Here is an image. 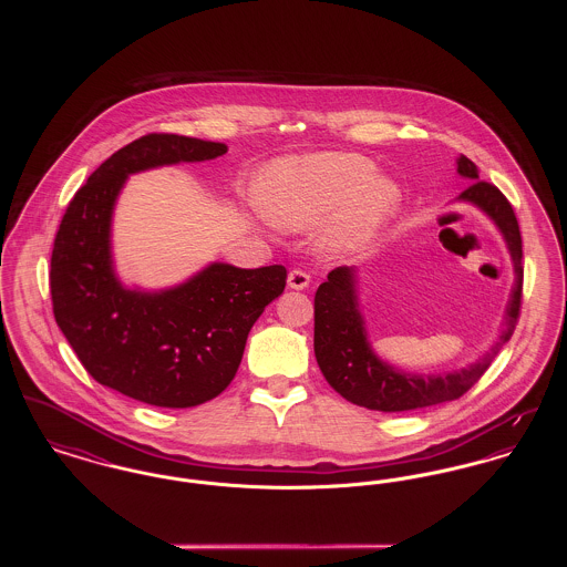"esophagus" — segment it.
I'll return each mask as SVG.
<instances>
[{
	"mask_svg": "<svg viewBox=\"0 0 567 567\" xmlns=\"http://www.w3.org/2000/svg\"><path fill=\"white\" fill-rule=\"evenodd\" d=\"M287 285L296 291H303L310 285V274H306L303 270H291L287 278Z\"/></svg>",
	"mask_w": 567,
	"mask_h": 567,
	"instance_id": "34e87169",
	"label": "esophagus"
}]
</instances>
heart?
I'll list each match as a JSON object with an SVG mask.
<instances>
[{
    "label": "heart",
    "instance_id": "obj_1",
    "mask_svg": "<svg viewBox=\"0 0 567 567\" xmlns=\"http://www.w3.org/2000/svg\"><path fill=\"white\" fill-rule=\"evenodd\" d=\"M377 174L374 163L354 153L278 159L261 176L264 208L289 229L329 217L324 244L336 252H357L374 240L402 199L400 187Z\"/></svg>",
    "mask_w": 567,
    "mask_h": 567
}]
</instances>
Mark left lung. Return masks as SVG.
I'll use <instances>...</instances> for the list:
<instances>
[{
	"label": "left lung",
	"instance_id": "obj_1",
	"mask_svg": "<svg viewBox=\"0 0 567 567\" xmlns=\"http://www.w3.org/2000/svg\"><path fill=\"white\" fill-rule=\"evenodd\" d=\"M457 174L472 181L458 199L478 206L497 225L513 257L516 282L499 340L470 368L433 377L405 374L372 351L365 321L359 310L354 270L336 268L329 271L315 296V354L324 380L351 404L380 412H405L458 400L485 374L493 357L513 336L523 297V243L518 220L504 193L481 181L478 167L465 155L457 157Z\"/></svg>",
	"mask_w": 567,
	"mask_h": 567
}]
</instances>
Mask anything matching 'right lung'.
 <instances>
[{"mask_svg":"<svg viewBox=\"0 0 567 567\" xmlns=\"http://www.w3.org/2000/svg\"><path fill=\"white\" fill-rule=\"evenodd\" d=\"M225 153L220 142L142 135L89 176L61 218L51 257L54 321L91 377L137 402L190 408L223 393L250 327L285 291V266L210 264L163 291L127 289L114 271L110 227L127 176Z\"/></svg>","mask_w":567,"mask_h":567,"instance_id":"right-lung-1","label":"right lung"}]
</instances>
